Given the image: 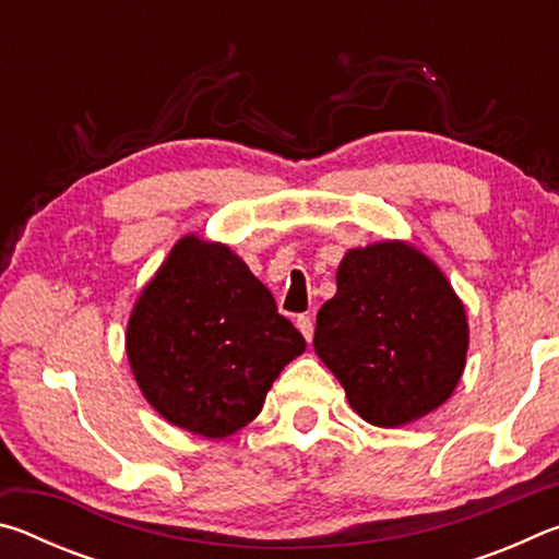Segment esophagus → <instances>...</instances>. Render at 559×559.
<instances>
[{
    "label": "esophagus",
    "instance_id": "34e87169",
    "mask_svg": "<svg viewBox=\"0 0 559 559\" xmlns=\"http://www.w3.org/2000/svg\"><path fill=\"white\" fill-rule=\"evenodd\" d=\"M296 325H298V330L302 333V337L308 340H313V320H310V316H298V320H296Z\"/></svg>",
    "mask_w": 559,
    "mask_h": 559
}]
</instances>
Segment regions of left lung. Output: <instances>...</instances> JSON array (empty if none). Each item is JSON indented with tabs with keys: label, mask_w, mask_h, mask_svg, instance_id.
I'll use <instances>...</instances> for the list:
<instances>
[{
	"label": "left lung",
	"mask_w": 559,
	"mask_h": 559,
	"mask_svg": "<svg viewBox=\"0 0 559 559\" xmlns=\"http://www.w3.org/2000/svg\"><path fill=\"white\" fill-rule=\"evenodd\" d=\"M316 353L353 409L402 427L449 400L466 365L468 323L433 263L402 241L347 251L316 320Z\"/></svg>",
	"instance_id": "1"
}]
</instances>
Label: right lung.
<instances>
[{"label": "right lung", "mask_w": 559, "mask_h": 559, "mask_svg": "<svg viewBox=\"0 0 559 559\" xmlns=\"http://www.w3.org/2000/svg\"><path fill=\"white\" fill-rule=\"evenodd\" d=\"M126 343L145 400L169 424L210 439L246 427L306 349L249 266L197 236L179 241L147 283Z\"/></svg>", "instance_id": "add662e5"}]
</instances>
